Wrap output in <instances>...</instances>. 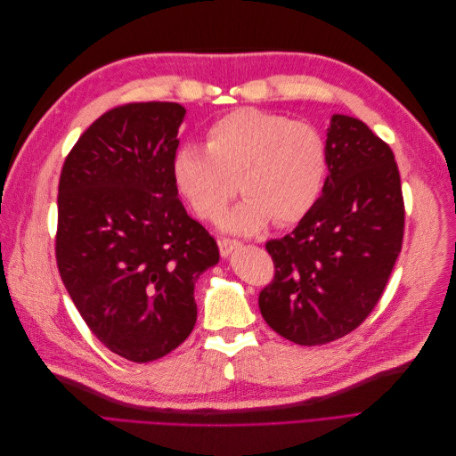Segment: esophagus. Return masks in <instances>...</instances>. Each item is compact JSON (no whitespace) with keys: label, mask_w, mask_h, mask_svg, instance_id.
<instances>
[{"label":"esophagus","mask_w":456,"mask_h":456,"mask_svg":"<svg viewBox=\"0 0 456 456\" xmlns=\"http://www.w3.org/2000/svg\"><path fill=\"white\" fill-rule=\"evenodd\" d=\"M240 241H233V240H218V247H220V255L223 256H230L233 251L240 249Z\"/></svg>","instance_id":"34e87169"}]
</instances>
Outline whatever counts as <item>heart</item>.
I'll list each match as a JSON object with an SVG mask.
<instances>
[{
    "label": "heart",
    "mask_w": 456,
    "mask_h": 456,
    "mask_svg": "<svg viewBox=\"0 0 456 456\" xmlns=\"http://www.w3.org/2000/svg\"><path fill=\"white\" fill-rule=\"evenodd\" d=\"M238 175L243 194L218 218V228L253 236L272 220L281 226L305 218L320 201L327 178V144L308 123L256 108H240L205 133V148L178 146L171 181L194 215L213 220L233 196Z\"/></svg>",
    "instance_id": "1"
}]
</instances>
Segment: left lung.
Masks as SVG:
<instances>
[{
  "label": "left lung",
  "mask_w": 456,
  "mask_h": 456,
  "mask_svg": "<svg viewBox=\"0 0 456 456\" xmlns=\"http://www.w3.org/2000/svg\"><path fill=\"white\" fill-rule=\"evenodd\" d=\"M320 201L281 240L262 289L265 322L300 346L348 335L377 306L402 251L403 198L394 151L362 119L333 114Z\"/></svg>",
  "instance_id": "left-lung-1"
}]
</instances>
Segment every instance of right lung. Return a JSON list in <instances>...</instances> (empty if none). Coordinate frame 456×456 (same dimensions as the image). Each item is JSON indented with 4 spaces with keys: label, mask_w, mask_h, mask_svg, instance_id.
<instances>
[{
    "label": "right lung",
    "mask_w": 456,
    "mask_h": 456,
    "mask_svg": "<svg viewBox=\"0 0 456 456\" xmlns=\"http://www.w3.org/2000/svg\"><path fill=\"white\" fill-rule=\"evenodd\" d=\"M184 116L176 102L110 110L79 136L61 173V278L93 335L134 363L188 338L196 281L220 258L171 181Z\"/></svg>",
    "instance_id": "obj_1"
}]
</instances>
